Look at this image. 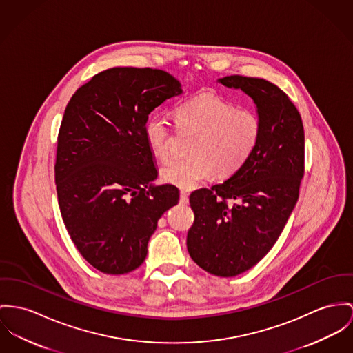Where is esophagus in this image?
Wrapping results in <instances>:
<instances>
[{
	"label": "esophagus",
	"mask_w": 353,
	"mask_h": 353,
	"mask_svg": "<svg viewBox=\"0 0 353 353\" xmlns=\"http://www.w3.org/2000/svg\"><path fill=\"white\" fill-rule=\"evenodd\" d=\"M180 203L181 204H188V193L185 190L180 192Z\"/></svg>",
	"instance_id": "obj_1"
}]
</instances>
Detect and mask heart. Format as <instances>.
<instances>
[{"mask_svg": "<svg viewBox=\"0 0 353 353\" xmlns=\"http://www.w3.org/2000/svg\"><path fill=\"white\" fill-rule=\"evenodd\" d=\"M181 132L194 134L190 157L166 163L163 181L192 190L214 173L217 179L232 176L255 152L262 136L261 118L251 110H238L217 97H197L176 110ZM143 136L152 154L166 160L170 152L172 125L168 115L152 114L143 126Z\"/></svg>", "mask_w": 353, "mask_h": 353, "instance_id": "heart-1", "label": "heart"}]
</instances>
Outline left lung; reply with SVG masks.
<instances>
[{"label":"left lung","instance_id":"8db88e82","mask_svg":"<svg viewBox=\"0 0 353 353\" xmlns=\"http://www.w3.org/2000/svg\"><path fill=\"white\" fill-rule=\"evenodd\" d=\"M217 81L242 90L254 101L262 136L242 169L221 184L190 193L194 221L187 247L203 270L235 276L272 250L296 207L305 136L299 110L275 84L239 75ZM228 199L237 203L228 206Z\"/></svg>","mask_w":353,"mask_h":353}]
</instances>
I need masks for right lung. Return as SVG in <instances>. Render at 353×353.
<instances>
[{
  "label": "right lung",
  "mask_w": 353,
  "mask_h": 353,
  "mask_svg": "<svg viewBox=\"0 0 353 353\" xmlns=\"http://www.w3.org/2000/svg\"><path fill=\"white\" fill-rule=\"evenodd\" d=\"M183 94L163 70L115 67L81 85L57 137L54 183L65 228L81 256L105 274L139 268L157 221L179 203L159 172L143 126L166 99Z\"/></svg>",
  "instance_id": "add662e5"
}]
</instances>
